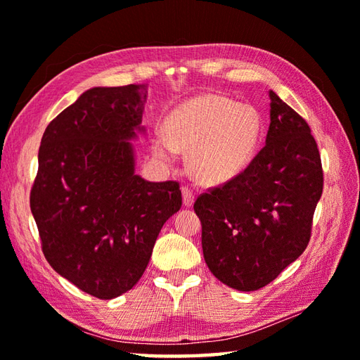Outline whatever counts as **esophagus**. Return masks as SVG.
Masks as SVG:
<instances>
[{
    "mask_svg": "<svg viewBox=\"0 0 360 360\" xmlns=\"http://www.w3.org/2000/svg\"><path fill=\"white\" fill-rule=\"evenodd\" d=\"M182 201H184L186 207H190L195 202V193L190 187H182Z\"/></svg>",
    "mask_w": 360,
    "mask_h": 360,
    "instance_id": "esophagus-1",
    "label": "esophagus"
}]
</instances>
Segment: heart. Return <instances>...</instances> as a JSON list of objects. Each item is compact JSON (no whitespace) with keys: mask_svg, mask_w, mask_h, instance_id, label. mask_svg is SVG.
I'll return each mask as SVG.
<instances>
[{"mask_svg":"<svg viewBox=\"0 0 360 360\" xmlns=\"http://www.w3.org/2000/svg\"><path fill=\"white\" fill-rule=\"evenodd\" d=\"M262 131L263 120L254 106L204 94L170 114L167 133H156L153 151L168 160L176 150H192L190 167L196 178L217 184L232 179L250 164Z\"/></svg>","mask_w":360,"mask_h":360,"instance_id":"heart-1","label":"heart"}]
</instances>
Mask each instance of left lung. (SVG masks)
<instances>
[{"mask_svg":"<svg viewBox=\"0 0 360 360\" xmlns=\"http://www.w3.org/2000/svg\"><path fill=\"white\" fill-rule=\"evenodd\" d=\"M266 145L241 173L207 188L193 209L210 272L238 290L269 285L307 249L323 192L322 159L308 122L269 91Z\"/></svg>","mask_w":360,"mask_h":360,"instance_id":"obj_1","label":"left lung"}]
</instances>
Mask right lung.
Masks as SVG:
<instances>
[{"mask_svg":"<svg viewBox=\"0 0 360 360\" xmlns=\"http://www.w3.org/2000/svg\"><path fill=\"white\" fill-rule=\"evenodd\" d=\"M145 102V83L88 89L46 127L38 150L29 201L43 254L101 300L139 281L160 229L182 205L178 181L134 174L128 139Z\"/></svg>","mask_w":360,"mask_h":360,"instance_id":"obj_1","label":"right lung"}]
</instances>
